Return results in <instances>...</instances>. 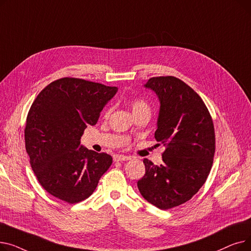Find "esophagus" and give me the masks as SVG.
I'll use <instances>...</instances> for the list:
<instances>
[{
  "label": "esophagus",
  "instance_id": "34e87169",
  "mask_svg": "<svg viewBox=\"0 0 251 251\" xmlns=\"http://www.w3.org/2000/svg\"><path fill=\"white\" fill-rule=\"evenodd\" d=\"M129 160H131V156L124 155V154H116L114 156L115 162H123V161H129Z\"/></svg>",
  "mask_w": 251,
  "mask_h": 251
}]
</instances>
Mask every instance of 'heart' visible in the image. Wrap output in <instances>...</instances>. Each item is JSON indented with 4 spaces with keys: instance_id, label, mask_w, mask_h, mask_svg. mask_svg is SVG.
Wrapping results in <instances>:
<instances>
[{
    "instance_id": "b5f03b06",
    "label": "heart",
    "mask_w": 251,
    "mask_h": 251,
    "mask_svg": "<svg viewBox=\"0 0 251 251\" xmlns=\"http://www.w3.org/2000/svg\"><path fill=\"white\" fill-rule=\"evenodd\" d=\"M131 108H132L133 114L141 112V111H150L149 104L142 100H134L131 102Z\"/></svg>"
}]
</instances>
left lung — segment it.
<instances>
[{"mask_svg":"<svg viewBox=\"0 0 251 251\" xmlns=\"http://www.w3.org/2000/svg\"><path fill=\"white\" fill-rule=\"evenodd\" d=\"M160 101L154 137L166 148L163 164L144 159L146 175L137 187L161 209L188 201L203 185L215 154V129L201 98L173 76L152 77L144 84Z\"/></svg>","mask_w":251,"mask_h":251,"instance_id":"obj_1","label":"left lung"}]
</instances>
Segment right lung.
<instances>
[{
	"label": "right lung",
	"mask_w": 251,
	"mask_h": 251,
	"mask_svg": "<svg viewBox=\"0 0 251 251\" xmlns=\"http://www.w3.org/2000/svg\"><path fill=\"white\" fill-rule=\"evenodd\" d=\"M115 86L62 78L45 87L31 104L24 131L26 152L38 182L68 203L89 197L112 165V156L84 148V129L117 94Z\"/></svg>",
	"instance_id": "add662e5"
}]
</instances>
